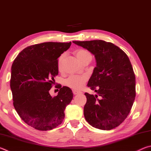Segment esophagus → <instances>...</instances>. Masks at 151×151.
<instances>
[{"instance_id": "esophagus-1", "label": "esophagus", "mask_w": 151, "mask_h": 151, "mask_svg": "<svg viewBox=\"0 0 151 151\" xmlns=\"http://www.w3.org/2000/svg\"><path fill=\"white\" fill-rule=\"evenodd\" d=\"M73 93L74 94H77L78 93H81V91H77V90H73Z\"/></svg>"}]
</instances>
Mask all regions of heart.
<instances>
[{
    "label": "heart",
    "mask_w": 151,
    "mask_h": 151,
    "mask_svg": "<svg viewBox=\"0 0 151 151\" xmlns=\"http://www.w3.org/2000/svg\"><path fill=\"white\" fill-rule=\"evenodd\" d=\"M75 54L76 57H77L78 59L81 61L85 59V58L90 57L91 54L89 53L87 50L83 48H78L75 51ZM64 55H61L60 57L58 58V68H60L61 66V63L63 59ZM87 81V76L85 75H70L69 77L66 79L65 81V85L68 86V87L72 88L74 89H80L85 85V83Z\"/></svg>",
    "instance_id": "heart-1"
}]
</instances>
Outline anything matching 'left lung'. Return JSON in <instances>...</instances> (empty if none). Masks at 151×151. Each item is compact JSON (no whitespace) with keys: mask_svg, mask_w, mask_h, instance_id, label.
I'll use <instances>...</instances> for the list:
<instances>
[{"mask_svg":"<svg viewBox=\"0 0 151 151\" xmlns=\"http://www.w3.org/2000/svg\"><path fill=\"white\" fill-rule=\"evenodd\" d=\"M73 42L90 51L96 61L87 86L97 94L85 93L86 121L96 129H113L129 115L136 96L131 61L123 50L111 42L102 40Z\"/></svg>","mask_w":151,"mask_h":151,"instance_id":"1","label":"left lung"}]
</instances>
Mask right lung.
Returning <instances> with one entry per match:
<instances>
[{
	"instance_id": "obj_1",
	"label": "right lung",
	"mask_w": 151,
	"mask_h": 151,
	"mask_svg": "<svg viewBox=\"0 0 151 151\" xmlns=\"http://www.w3.org/2000/svg\"><path fill=\"white\" fill-rule=\"evenodd\" d=\"M70 45L47 42L30 45L12 63L10 85L14 107L22 121L35 129H53L65 119V109L73 98L72 90L60 86L54 97L49 91L58 73V58Z\"/></svg>"
}]
</instances>
